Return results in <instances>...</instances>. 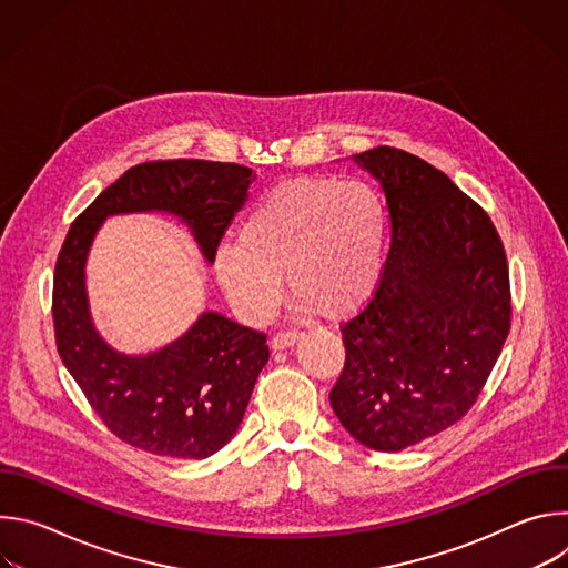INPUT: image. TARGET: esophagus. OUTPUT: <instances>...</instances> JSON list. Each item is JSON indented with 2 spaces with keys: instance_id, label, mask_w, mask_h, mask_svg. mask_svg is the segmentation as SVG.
I'll use <instances>...</instances> for the list:
<instances>
[{
  "instance_id": "34e87169",
  "label": "esophagus",
  "mask_w": 568,
  "mask_h": 568,
  "mask_svg": "<svg viewBox=\"0 0 568 568\" xmlns=\"http://www.w3.org/2000/svg\"><path fill=\"white\" fill-rule=\"evenodd\" d=\"M301 339V333L298 331H287V333H276L272 337V348L274 351H285L290 346H294L296 342Z\"/></svg>"
}]
</instances>
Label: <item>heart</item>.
<instances>
[{"label":"heart","mask_w":568,"mask_h":568,"mask_svg":"<svg viewBox=\"0 0 568 568\" xmlns=\"http://www.w3.org/2000/svg\"><path fill=\"white\" fill-rule=\"evenodd\" d=\"M386 215L359 180L301 178L276 184L237 224V245L213 256L215 278L250 323L281 301L283 274L303 312L346 316L375 292L384 267Z\"/></svg>","instance_id":"1"}]
</instances>
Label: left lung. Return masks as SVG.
<instances>
[{
	"instance_id": "left-lung-1",
	"label": "left lung",
	"mask_w": 568,
	"mask_h": 568,
	"mask_svg": "<svg viewBox=\"0 0 568 568\" xmlns=\"http://www.w3.org/2000/svg\"><path fill=\"white\" fill-rule=\"evenodd\" d=\"M353 161L386 197L390 250L375 296L342 328L331 404L355 440L399 452L476 402L510 331L508 261L488 213L425 159L379 145Z\"/></svg>"
}]
</instances>
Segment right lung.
Listing matches in <instances>:
<instances>
[{
    "mask_svg": "<svg viewBox=\"0 0 568 568\" xmlns=\"http://www.w3.org/2000/svg\"><path fill=\"white\" fill-rule=\"evenodd\" d=\"M252 182V169L222 161H145L78 215L62 242L53 276L60 359L105 427L136 449L180 460L222 449L270 359L267 335L206 310L164 348L148 355L112 348L90 312L85 265L92 242L110 215L166 213L186 224L204 261L213 263Z\"/></svg>",
    "mask_w": 568,
    "mask_h": 568,
    "instance_id": "right-lung-1",
    "label": "right lung"
}]
</instances>
